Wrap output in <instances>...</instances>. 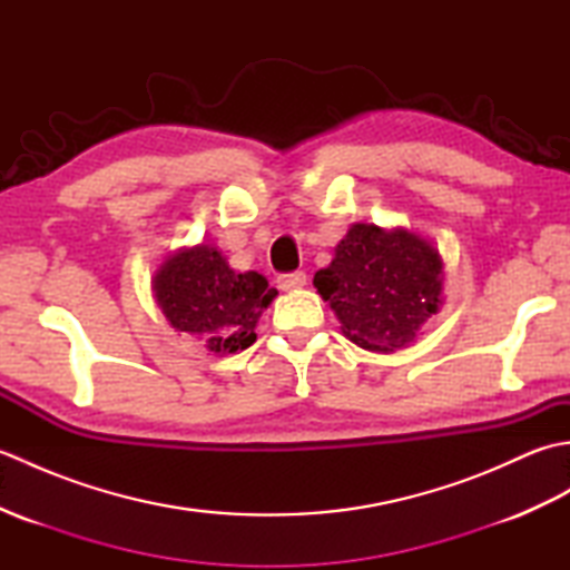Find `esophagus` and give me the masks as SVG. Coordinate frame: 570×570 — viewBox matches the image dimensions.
<instances>
[{
	"label": "esophagus",
	"instance_id": "1",
	"mask_svg": "<svg viewBox=\"0 0 570 570\" xmlns=\"http://www.w3.org/2000/svg\"><path fill=\"white\" fill-rule=\"evenodd\" d=\"M278 286L282 288H298L306 284V274L304 272H288V274H278Z\"/></svg>",
	"mask_w": 570,
	"mask_h": 570
}]
</instances>
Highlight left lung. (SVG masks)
I'll use <instances>...</instances> for the list:
<instances>
[{"label": "left lung", "instance_id": "obj_1", "mask_svg": "<svg viewBox=\"0 0 570 570\" xmlns=\"http://www.w3.org/2000/svg\"><path fill=\"white\" fill-rule=\"evenodd\" d=\"M313 286L350 341L394 353L414 343L421 323L439 311L443 262L426 239L406 229L353 225Z\"/></svg>", "mask_w": 570, "mask_h": 570}]
</instances>
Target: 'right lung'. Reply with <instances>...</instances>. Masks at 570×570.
I'll use <instances>...</instances> for the list:
<instances>
[{
  "label": "right lung",
  "mask_w": 570,
  "mask_h": 570,
  "mask_svg": "<svg viewBox=\"0 0 570 570\" xmlns=\"http://www.w3.org/2000/svg\"><path fill=\"white\" fill-rule=\"evenodd\" d=\"M154 296L178 333L196 337L215 355H227L257 341L254 328L276 288L257 272H233L220 252L200 245L161 264Z\"/></svg>",
  "instance_id": "add662e5"
}]
</instances>
